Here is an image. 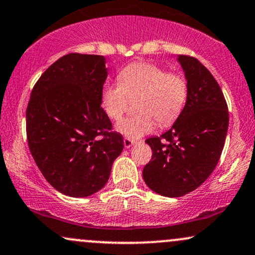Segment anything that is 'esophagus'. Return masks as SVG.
I'll return each mask as SVG.
<instances>
[{"label": "esophagus", "instance_id": "obj_1", "mask_svg": "<svg viewBox=\"0 0 255 255\" xmlns=\"http://www.w3.org/2000/svg\"><path fill=\"white\" fill-rule=\"evenodd\" d=\"M124 144H125V147L126 148H129L131 146L134 145V141L131 139H128V137H125L124 139Z\"/></svg>", "mask_w": 255, "mask_h": 255}]
</instances>
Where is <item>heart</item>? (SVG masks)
<instances>
[{"label":"heart","mask_w":255,"mask_h":255,"mask_svg":"<svg viewBox=\"0 0 255 255\" xmlns=\"http://www.w3.org/2000/svg\"><path fill=\"white\" fill-rule=\"evenodd\" d=\"M118 84L102 90V105L113 121H120L135 99L137 114L124 120L116 130L128 139H139L160 126H170L180 118L188 98V81L181 73L148 62H134L119 73Z\"/></svg>","instance_id":"heart-1"}]
</instances>
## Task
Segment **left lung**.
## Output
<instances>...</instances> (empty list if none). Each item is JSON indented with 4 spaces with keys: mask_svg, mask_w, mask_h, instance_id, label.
I'll return each instance as SVG.
<instances>
[{
    "mask_svg": "<svg viewBox=\"0 0 255 255\" xmlns=\"http://www.w3.org/2000/svg\"><path fill=\"white\" fill-rule=\"evenodd\" d=\"M188 81V98L172 127L148 137L152 158L142 171L153 192L169 198L197 189L217 165L224 147L229 113L221 87L195 57H177Z\"/></svg>",
    "mask_w": 255,
    "mask_h": 255,
    "instance_id": "1",
    "label": "left lung"
}]
</instances>
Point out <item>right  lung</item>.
I'll list each match as a JSON object with an SVG mask.
<instances>
[{
  "mask_svg": "<svg viewBox=\"0 0 255 255\" xmlns=\"http://www.w3.org/2000/svg\"><path fill=\"white\" fill-rule=\"evenodd\" d=\"M105 57L68 54L34 85L26 109L31 154L45 180L64 195L85 198L102 189L124 137L113 131L102 104Z\"/></svg>",
  "mask_w": 255,
  "mask_h": 255,
  "instance_id": "right-lung-1",
  "label": "right lung"
}]
</instances>
